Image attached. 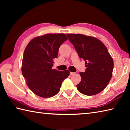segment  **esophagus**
Here are the masks:
<instances>
[{
    "label": "esophagus",
    "mask_w": 130,
    "mask_h": 130,
    "mask_svg": "<svg viewBox=\"0 0 130 130\" xmlns=\"http://www.w3.org/2000/svg\"><path fill=\"white\" fill-rule=\"evenodd\" d=\"M74 73H74V72H70V75H73V74H74Z\"/></svg>",
    "instance_id": "34e87169"
}]
</instances>
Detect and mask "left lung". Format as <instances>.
Segmentation results:
<instances>
[{
	"mask_svg": "<svg viewBox=\"0 0 130 130\" xmlns=\"http://www.w3.org/2000/svg\"><path fill=\"white\" fill-rule=\"evenodd\" d=\"M78 57L85 61L86 69L80 72V83L76 85L80 93L92 96L100 93L112 76L113 62L107 48L99 39L80 34H67Z\"/></svg>",
	"mask_w": 130,
	"mask_h": 130,
	"instance_id": "left-lung-1",
	"label": "left lung"
}]
</instances>
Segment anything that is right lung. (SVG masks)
Returning <instances> with one entry per match:
<instances>
[{"label":"right lung","mask_w":130,"mask_h":130,"mask_svg":"<svg viewBox=\"0 0 130 130\" xmlns=\"http://www.w3.org/2000/svg\"><path fill=\"white\" fill-rule=\"evenodd\" d=\"M68 39L64 34H47L32 39L23 53L22 73L33 93L44 98L58 93L69 70L52 69L60 46Z\"/></svg>","instance_id":"right-lung-1"}]
</instances>
